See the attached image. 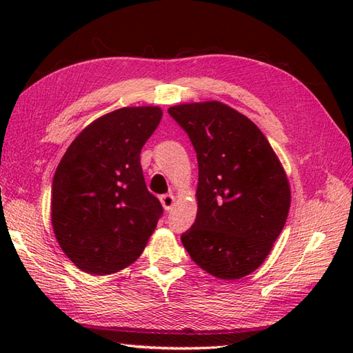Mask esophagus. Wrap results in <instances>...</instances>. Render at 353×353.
I'll list each match as a JSON object with an SVG mask.
<instances>
[{
  "instance_id": "1",
  "label": "esophagus",
  "mask_w": 353,
  "mask_h": 353,
  "mask_svg": "<svg viewBox=\"0 0 353 353\" xmlns=\"http://www.w3.org/2000/svg\"><path fill=\"white\" fill-rule=\"evenodd\" d=\"M174 196L172 194H163V196H161V203L163 206L165 211H170V209L172 208V205H174Z\"/></svg>"
}]
</instances>
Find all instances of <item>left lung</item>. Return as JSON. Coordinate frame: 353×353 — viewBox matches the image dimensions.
<instances>
[{
	"label": "left lung",
	"instance_id": "obj_1",
	"mask_svg": "<svg viewBox=\"0 0 353 353\" xmlns=\"http://www.w3.org/2000/svg\"><path fill=\"white\" fill-rule=\"evenodd\" d=\"M197 153V216L181 239L220 279H239L268 256L287 221V174L256 124L220 101L168 109Z\"/></svg>",
	"mask_w": 353,
	"mask_h": 353
}]
</instances>
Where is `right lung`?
Masks as SVG:
<instances>
[{
    "instance_id": "right-lung-1",
    "label": "right lung",
    "mask_w": 353,
    "mask_h": 353,
    "mask_svg": "<svg viewBox=\"0 0 353 353\" xmlns=\"http://www.w3.org/2000/svg\"><path fill=\"white\" fill-rule=\"evenodd\" d=\"M156 106L123 108L72 141L54 172L51 223L80 270L110 274L139 258L163 212L147 190L141 148L159 125Z\"/></svg>"
}]
</instances>
